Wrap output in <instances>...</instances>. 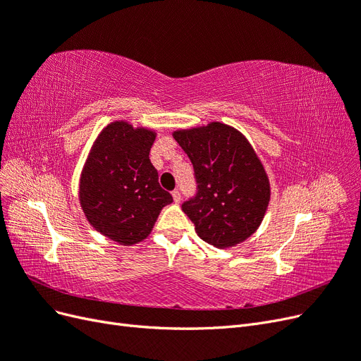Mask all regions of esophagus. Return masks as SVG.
Segmentation results:
<instances>
[{
  "label": "esophagus",
  "instance_id": "esophagus-1",
  "mask_svg": "<svg viewBox=\"0 0 361 361\" xmlns=\"http://www.w3.org/2000/svg\"><path fill=\"white\" fill-rule=\"evenodd\" d=\"M171 195H173V200H174V203H179V202H180L182 195H180V191H179V190H174V191L171 192Z\"/></svg>",
  "mask_w": 361,
  "mask_h": 361
}]
</instances>
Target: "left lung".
I'll return each mask as SVG.
<instances>
[{
	"label": "left lung",
	"mask_w": 361,
	"mask_h": 361,
	"mask_svg": "<svg viewBox=\"0 0 361 361\" xmlns=\"http://www.w3.org/2000/svg\"><path fill=\"white\" fill-rule=\"evenodd\" d=\"M173 137L194 167L197 191L182 211L195 232L216 248L245 241L269 203L268 176L247 138L220 122L176 130Z\"/></svg>",
	"instance_id": "obj_1"
}]
</instances>
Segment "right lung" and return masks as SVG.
<instances>
[{"label":"right lung","mask_w":361,"mask_h":361,"mask_svg":"<svg viewBox=\"0 0 361 361\" xmlns=\"http://www.w3.org/2000/svg\"><path fill=\"white\" fill-rule=\"evenodd\" d=\"M154 141L152 130L114 122L96 138L81 173L80 202L87 220L122 245L147 238L162 207L173 202L149 159Z\"/></svg>","instance_id":"right-lung-1"}]
</instances>
